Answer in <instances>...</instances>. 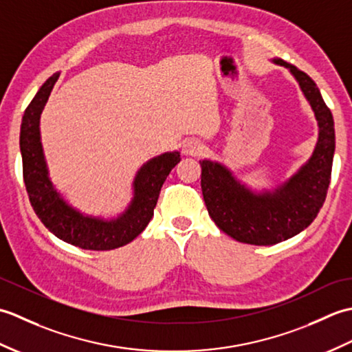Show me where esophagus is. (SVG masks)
Here are the masks:
<instances>
[{
  "mask_svg": "<svg viewBox=\"0 0 352 352\" xmlns=\"http://www.w3.org/2000/svg\"><path fill=\"white\" fill-rule=\"evenodd\" d=\"M201 149H203V144H201V140L198 139H186L183 142V153L186 155H192V154H197L199 153Z\"/></svg>",
  "mask_w": 352,
  "mask_h": 352,
  "instance_id": "34e87169",
  "label": "esophagus"
}]
</instances>
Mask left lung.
Masks as SVG:
<instances>
[{
    "label": "left lung",
    "instance_id": "obj_1",
    "mask_svg": "<svg viewBox=\"0 0 352 352\" xmlns=\"http://www.w3.org/2000/svg\"><path fill=\"white\" fill-rule=\"evenodd\" d=\"M300 85L318 122V142L310 159L276 188L256 190L239 180L226 163L203 159L201 189L213 222L234 241L275 245L301 233L315 221L330 186L336 148L334 121L315 81L281 58Z\"/></svg>",
    "mask_w": 352,
    "mask_h": 352
}]
</instances>
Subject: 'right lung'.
I'll list each match as a JSON object with an SVG mask.
<instances>
[{"instance_id":"right-lung-1","label":"right lung","mask_w":352,"mask_h":352,"mask_svg":"<svg viewBox=\"0 0 352 352\" xmlns=\"http://www.w3.org/2000/svg\"><path fill=\"white\" fill-rule=\"evenodd\" d=\"M58 76L60 72H56L45 81L22 116L19 146L30 203L43 226L60 241L91 251L119 248L146 228L164 180L182 160L180 153H163L142 164L133 178V197L124 212L113 218L83 213L52 183L42 146L41 115Z\"/></svg>"}]
</instances>
